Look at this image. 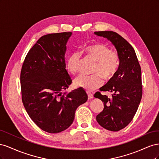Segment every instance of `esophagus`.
Masks as SVG:
<instances>
[{"mask_svg": "<svg viewBox=\"0 0 159 159\" xmlns=\"http://www.w3.org/2000/svg\"><path fill=\"white\" fill-rule=\"evenodd\" d=\"M87 93H88L89 99H92L93 98V94L92 93L89 92V91H87Z\"/></svg>", "mask_w": 159, "mask_h": 159, "instance_id": "obj_1", "label": "esophagus"}]
</instances>
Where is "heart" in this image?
<instances>
[{
	"label": "heart",
	"instance_id": "obj_1",
	"mask_svg": "<svg viewBox=\"0 0 159 159\" xmlns=\"http://www.w3.org/2000/svg\"><path fill=\"white\" fill-rule=\"evenodd\" d=\"M83 54L96 61L93 75H80L75 79L74 85L77 88L92 91L103 84L102 77L108 80L116 74L119 66V56L117 53L111 50L102 43H94L84 48ZM80 55L71 54L66 61V68L71 74H75L78 69Z\"/></svg>",
	"mask_w": 159,
	"mask_h": 159
}]
</instances>
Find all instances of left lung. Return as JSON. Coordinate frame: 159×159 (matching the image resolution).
<instances>
[{
    "label": "left lung",
    "mask_w": 159,
    "mask_h": 159,
    "mask_svg": "<svg viewBox=\"0 0 159 159\" xmlns=\"http://www.w3.org/2000/svg\"><path fill=\"white\" fill-rule=\"evenodd\" d=\"M94 34L111 42L119 56L116 74L99 89L112 93V98L99 91L94 95L104 104L103 110L96 116L97 121L105 129L118 131L132 121L140 104L143 94L141 66L132 46L117 33L100 31Z\"/></svg>",
    "instance_id": "8db88e82"
}]
</instances>
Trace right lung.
I'll use <instances>...</instances> for the list:
<instances>
[{
  "label": "right lung",
  "instance_id": "obj_1",
  "mask_svg": "<svg viewBox=\"0 0 159 159\" xmlns=\"http://www.w3.org/2000/svg\"><path fill=\"white\" fill-rule=\"evenodd\" d=\"M71 34L68 32L42 36L28 52L21 70L24 106L36 125L50 133L68 129L76 109L88 100L81 88L62 93L71 84L65 61L66 44Z\"/></svg>",
  "mask_w": 159,
  "mask_h": 159
}]
</instances>
